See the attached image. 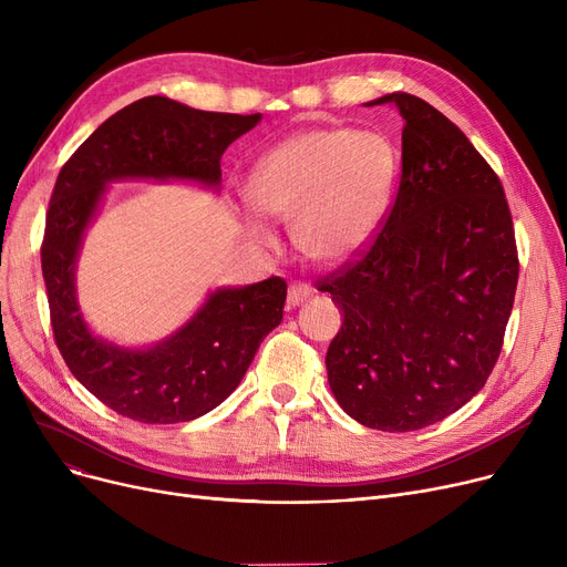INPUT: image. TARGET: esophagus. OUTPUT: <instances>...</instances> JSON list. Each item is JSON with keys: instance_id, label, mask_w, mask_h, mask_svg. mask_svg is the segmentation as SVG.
I'll use <instances>...</instances> for the list:
<instances>
[{"instance_id": "1", "label": "esophagus", "mask_w": 567, "mask_h": 567, "mask_svg": "<svg viewBox=\"0 0 567 567\" xmlns=\"http://www.w3.org/2000/svg\"><path fill=\"white\" fill-rule=\"evenodd\" d=\"M310 296H315V289L306 282H291L289 285V293H287V306L289 308H299L301 303H306Z\"/></svg>"}]
</instances>
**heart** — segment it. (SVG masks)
I'll use <instances>...</instances> for the list:
<instances>
[{
    "label": "heart",
    "instance_id": "heart-1",
    "mask_svg": "<svg viewBox=\"0 0 567 567\" xmlns=\"http://www.w3.org/2000/svg\"><path fill=\"white\" fill-rule=\"evenodd\" d=\"M400 158L393 142L372 131H301L264 154L248 178L259 214L293 220V241L310 259L340 264L363 252L385 216ZM271 244L261 225L250 227Z\"/></svg>",
    "mask_w": 567,
    "mask_h": 567
}]
</instances>
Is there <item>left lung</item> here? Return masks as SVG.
Returning a JSON list of instances; mask_svg holds the SVG:
<instances>
[{"mask_svg": "<svg viewBox=\"0 0 567 567\" xmlns=\"http://www.w3.org/2000/svg\"><path fill=\"white\" fill-rule=\"evenodd\" d=\"M395 204L359 259L319 282L344 312L326 351L338 404L365 427L413 432L478 393L503 347L519 259L503 186L468 137L411 94Z\"/></svg>", "mask_w": 567, "mask_h": 567, "instance_id": "obj_1", "label": "left lung"}]
</instances>
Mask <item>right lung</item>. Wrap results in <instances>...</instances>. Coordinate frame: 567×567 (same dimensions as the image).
<instances>
[{"instance_id": "right-lung-1", "label": "right lung", "mask_w": 567, "mask_h": 567, "mask_svg": "<svg viewBox=\"0 0 567 567\" xmlns=\"http://www.w3.org/2000/svg\"><path fill=\"white\" fill-rule=\"evenodd\" d=\"M259 118L146 96L103 122L56 176L41 246L54 342L84 389L126 419L186 423L227 400L261 340L282 321L287 282L274 276L216 289L167 340L124 349L99 340L82 319L75 261L84 229L116 178H186L218 186L225 148Z\"/></svg>"}]
</instances>
